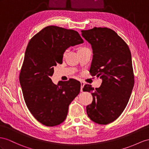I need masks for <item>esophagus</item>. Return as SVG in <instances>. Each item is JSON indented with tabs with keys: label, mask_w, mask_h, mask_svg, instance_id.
I'll return each instance as SVG.
<instances>
[{
	"label": "esophagus",
	"mask_w": 149,
	"mask_h": 149,
	"mask_svg": "<svg viewBox=\"0 0 149 149\" xmlns=\"http://www.w3.org/2000/svg\"><path fill=\"white\" fill-rule=\"evenodd\" d=\"M81 91H82V89H83L84 86V85H85V83L84 82H82V81H81Z\"/></svg>",
	"instance_id": "obj_1"
}]
</instances>
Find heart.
<instances>
[{"label":"heart","mask_w":149,"mask_h":149,"mask_svg":"<svg viewBox=\"0 0 149 149\" xmlns=\"http://www.w3.org/2000/svg\"><path fill=\"white\" fill-rule=\"evenodd\" d=\"M82 48H80V49H82Z\"/></svg>","instance_id":"1"}]
</instances>
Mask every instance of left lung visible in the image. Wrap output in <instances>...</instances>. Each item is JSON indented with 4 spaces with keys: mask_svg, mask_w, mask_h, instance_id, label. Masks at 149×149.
<instances>
[{
    "mask_svg": "<svg viewBox=\"0 0 149 149\" xmlns=\"http://www.w3.org/2000/svg\"><path fill=\"white\" fill-rule=\"evenodd\" d=\"M81 33L93 50L90 74L102 80L96 89L87 84L84 87L83 91L91 92L93 98L87 106V114L95 123L107 125L123 112L134 86L130 50L111 29L94 27Z\"/></svg>",
    "mask_w": 149,
    "mask_h": 149,
    "instance_id": "obj_1",
    "label": "left lung"
}]
</instances>
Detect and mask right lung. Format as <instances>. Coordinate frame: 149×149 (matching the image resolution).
Masks as SVG:
<instances>
[{"label":"right lung","mask_w":149,"mask_h":149,"mask_svg":"<svg viewBox=\"0 0 149 149\" xmlns=\"http://www.w3.org/2000/svg\"><path fill=\"white\" fill-rule=\"evenodd\" d=\"M83 42L75 30L48 26L28 43L19 82L29 111L45 126L62 123L67 117L68 106L80 92L81 83L75 79L59 81L55 85L50 77L55 66L62 63L66 49Z\"/></svg>","instance_id":"right-lung-1"}]
</instances>
